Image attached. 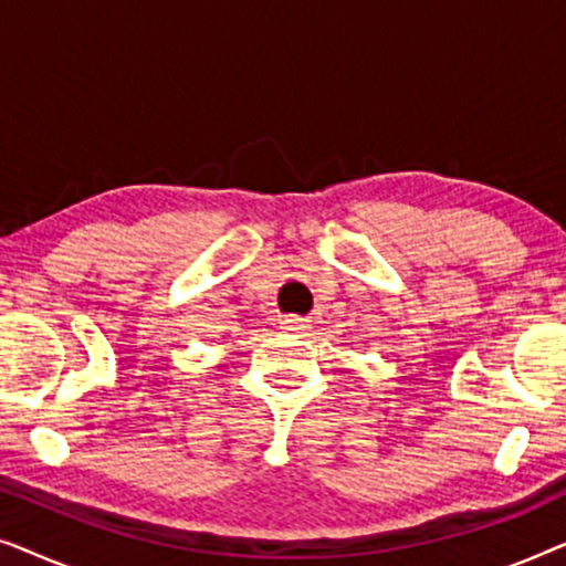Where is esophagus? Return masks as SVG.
Masks as SVG:
<instances>
[{
    "label": "esophagus",
    "mask_w": 566,
    "mask_h": 566,
    "mask_svg": "<svg viewBox=\"0 0 566 566\" xmlns=\"http://www.w3.org/2000/svg\"><path fill=\"white\" fill-rule=\"evenodd\" d=\"M281 324H283V329H291V332H306L308 329V322L298 319V316H285Z\"/></svg>",
    "instance_id": "esophagus-1"
}]
</instances>
